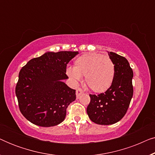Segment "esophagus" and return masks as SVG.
<instances>
[{
    "label": "esophagus",
    "instance_id": "1",
    "mask_svg": "<svg viewBox=\"0 0 155 155\" xmlns=\"http://www.w3.org/2000/svg\"><path fill=\"white\" fill-rule=\"evenodd\" d=\"M84 93L83 90H82L81 88H78L77 90H76V97H77V98L78 99L80 97V96L81 94H82Z\"/></svg>",
    "mask_w": 155,
    "mask_h": 155
}]
</instances>
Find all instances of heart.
Returning a JSON list of instances; mask_svg holds the SVG:
<instances>
[{
    "label": "heart",
    "instance_id": "b5f03b06",
    "mask_svg": "<svg viewBox=\"0 0 155 155\" xmlns=\"http://www.w3.org/2000/svg\"><path fill=\"white\" fill-rule=\"evenodd\" d=\"M66 74L75 82L84 76L85 84L91 90L95 92H103L113 83L115 67L109 57L88 53L76 58L74 67L67 68Z\"/></svg>",
    "mask_w": 155,
    "mask_h": 155
}]
</instances>
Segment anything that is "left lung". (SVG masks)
Returning <instances> with one entry per match:
<instances>
[{
	"mask_svg": "<svg viewBox=\"0 0 155 155\" xmlns=\"http://www.w3.org/2000/svg\"><path fill=\"white\" fill-rule=\"evenodd\" d=\"M115 67L113 83L104 93L90 94V102L87 113L92 122L99 125H111L126 114L133 94V70L124 56L108 52Z\"/></svg>",
	"mask_w": 155,
	"mask_h": 155,
	"instance_id": "1",
	"label": "left lung"
}]
</instances>
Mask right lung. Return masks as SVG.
Wrapping results in <instances>:
<instances>
[{"label": "right lung", "mask_w": 155, "mask_h": 155, "mask_svg": "<svg viewBox=\"0 0 155 155\" xmlns=\"http://www.w3.org/2000/svg\"><path fill=\"white\" fill-rule=\"evenodd\" d=\"M78 51L46 52L31 59L20 70L15 87L19 108L29 121L42 127L64 120L66 109L75 100V90L63 80L66 66Z\"/></svg>", "instance_id": "obj_1"}]
</instances>
